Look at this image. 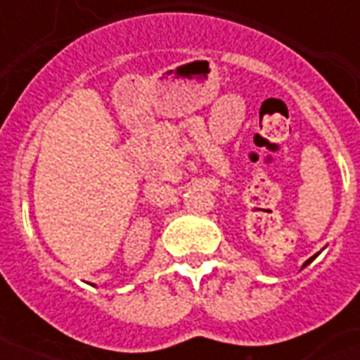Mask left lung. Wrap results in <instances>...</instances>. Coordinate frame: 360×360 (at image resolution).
<instances>
[{
  "mask_svg": "<svg viewBox=\"0 0 360 360\" xmlns=\"http://www.w3.org/2000/svg\"><path fill=\"white\" fill-rule=\"evenodd\" d=\"M316 257H318V255H314V257H310L309 260H307V262H304V264H302V268H307V266H309L310 262H312V260H314V258H316Z\"/></svg>",
  "mask_w": 360,
  "mask_h": 360,
  "instance_id": "left-lung-1",
  "label": "left lung"
}]
</instances>
